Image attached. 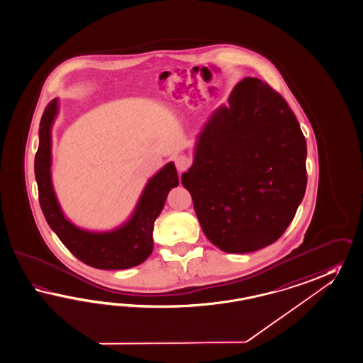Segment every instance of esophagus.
<instances>
[{"label":"esophagus","mask_w":363,"mask_h":363,"mask_svg":"<svg viewBox=\"0 0 363 363\" xmlns=\"http://www.w3.org/2000/svg\"><path fill=\"white\" fill-rule=\"evenodd\" d=\"M191 164H192V160L186 155H179L175 159V166H177L179 172H184L188 168L191 167Z\"/></svg>","instance_id":"esophagus-1"}]
</instances>
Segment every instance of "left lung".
I'll use <instances>...</instances> for the list:
<instances>
[{
	"mask_svg": "<svg viewBox=\"0 0 363 363\" xmlns=\"http://www.w3.org/2000/svg\"><path fill=\"white\" fill-rule=\"evenodd\" d=\"M199 135L182 183L206 238L226 252L277 241L307 188V142L289 104L269 84L246 77Z\"/></svg>",
	"mask_w": 363,
	"mask_h": 363,
	"instance_id": "8db88e82",
	"label": "left lung"
}]
</instances>
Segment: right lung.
Segmentation results:
<instances>
[{
	"mask_svg": "<svg viewBox=\"0 0 363 363\" xmlns=\"http://www.w3.org/2000/svg\"><path fill=\"white\" fill-rule=\"evenodd\" d=\"M57 114V99L50 101L39 125V146L34 171L39 204L47 223L65 247L85 264L100 269H125L138 266L152 252L154 223L162 212L168 192L177 186L172 162L151 177L130 218L111 232H88L65 217L51 182V126Z\"/></svg>",
	"mask_w": 363,
	"mask_h": 363,
	"instance_id": "right-lung-1",
	"label": "right lung"
}]
</instances>
